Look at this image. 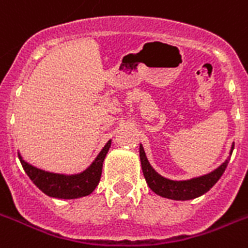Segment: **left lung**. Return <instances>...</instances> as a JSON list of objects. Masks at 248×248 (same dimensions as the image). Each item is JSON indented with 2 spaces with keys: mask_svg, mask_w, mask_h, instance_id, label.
Here are the masks:
<instances>
[{
  "mask_svg": "<svg viewBox=\"0 0 248 248\" xmlns=\"http://www.w3.org/2000/svg\"><path fill=\"white\" fill-rule=\"evenodd\" d=\"M233 148H234V144L232 146L231 154L233 152ZM140 160H141L142 173H144L146 183L156 195L167 197V199H172V200H191V199H196V197L204 195L205 192H208L211 187L218 182L228 166L229 158L214 172L188 181H170L159 176L149 164L142 146H140Z\"/></svg>",
  "mask_w": 248,
  "mask_h": 248,
  "instance_id": "8db88e82",
  "label": "left lung"
}]
</instances>
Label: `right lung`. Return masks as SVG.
Masks as SVG:
<instances>
[{
    "mask_svg": "<svg viewBox=\"0 0 248 248\" xmlns=\"http://www.w3.org/2000/svg\"><path fill=\"white\" fill-rule=\"evenodd\" d=\"M109 146L110 141H108L103 150L99 153V155L93 162L92 166L82 173L75 174V176H62V174L44 172L24 162L20 154L19 159L26 174L44 194L51 197H57V199H78V197L90 195L98 186L100 176H102L104 158L109 150Z\"/></svg>",
    "mask_w": 248,
    "mask_h": 248,
    "instance_id": "add662e5",
    "label": "right lung"
}]
</instances>
